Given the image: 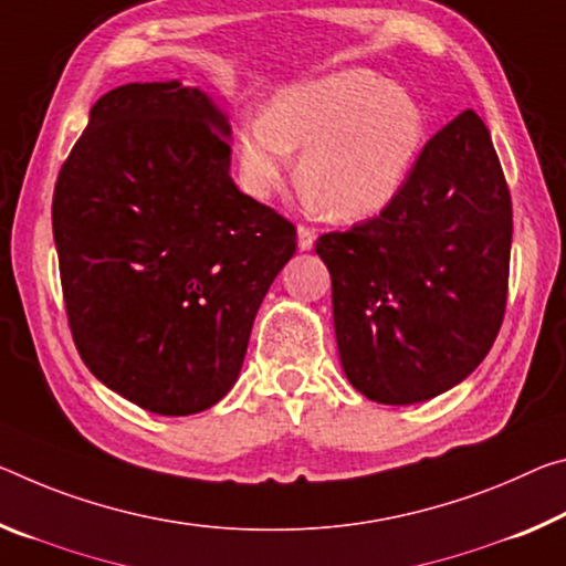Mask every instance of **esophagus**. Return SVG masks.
Segmentation results:
<instances>
[{
    "mask_svg": "<svg viewBox=\"0 0 566 566\" xmlns=\"http://www.w3.org/2000/svg\"><path fill=\"white\" fill-rule=\"evenodd\" d=\"M297 247L300 251H310L315 247V231L310 227H297Z\"/></svg>",
    "mask_w": 566,
    "mask_h": 566,
    "instance_id": "esophagus-1",
    "label": "esophagus"
}]
</instances>
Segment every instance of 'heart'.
<instances>
[{"instance_id":"obj_1","label":"heart","mask_w":566,"mask_h":566,"mask_svg":"<svg viewBox=\"0 0 566 566\" xmlns=\"http://www.w3.org/2000/svg\"><path fill=\"white\" fill-rule=\"evenodd\" d=\"M428 140V113L408 90L367 67L282 87L266 115L241 123L239 176L254 199H269L302 150L300 176L312 201L335 221H367L406 188Z\"/></svg>"}]
</instances>
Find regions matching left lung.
<instances>
[{
	"mask_svg": "<svg viewBox=\"0 0 566 566\" xmlns=\"http://www.w3.org/2000/svg\"><path fill=\"white\" fill-rule=\"evenodd\" d=\"M315 249L355 390L410 406L469 378L499 335L509 292L511 196L486 125L463 111L426 143L388 211Z\"/></svg>",
	"mask_w": 566,
	"mask_h": 566,
	"instance_id": "1",
	"label": "left lung"
}]
</instances>
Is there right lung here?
I'll return each instance as SVG.
<instances>
[{"mask_svg":"<svg viewBox=\"0 0 566 566\" xmlns=\"http://www.w3.org/2000/svg\"><path fill=\"white\" fill-rule=\"evenodd\" d=\"M231 125L199 87L105 93L52 199L70 329L90 373L158 416L234 388L297 231L231 178Z\"/></svg>","mask_w":566,"mask_h":566,"instance_id":"obj_1","label":"right lung"}]
</instances>
